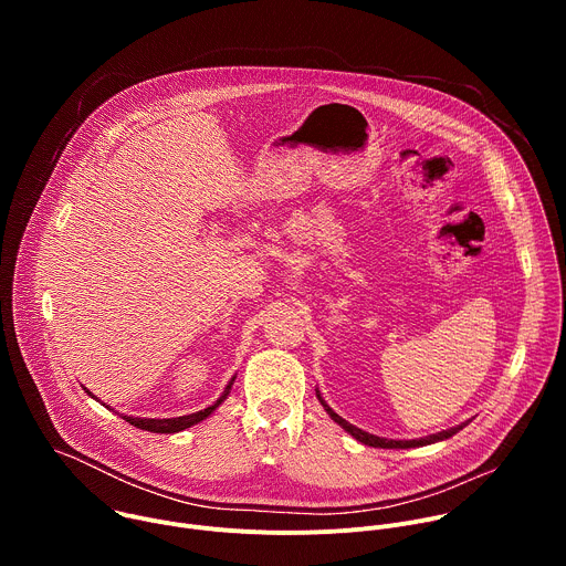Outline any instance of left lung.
Instances as JSON below:
<instances>
[{
    "instance_id": "1",
    "label": "left lung",
    "mask_w": 566,
    "mask_h": 566,
    "mask_svg": "<svg viewBox=\"0 0 566 566\" xmlns=\"http://www.w3.org/2000/svg\"><path fill=\"white\" fill-rule=\"evenodd\" d=\"M315 396H317V400L322 402V408L327 410V415L345 430V432H349L356 441H360V443H365V446H371V448H400V450H406V448H421V446H430V443H437V441H443V439H450L452 434H457L459 430H463L465 426H468V421L465 423H461V426H454V428H450V430H443V432H437V434H430V437H421V439H410V441H396V439H382V437H376V434H369V432H365V430H360V428H356V426H352V423H347L343 417H338L329 406H327V400L319 396V391L315 389Z\"/></svg>"
}]
</instances>
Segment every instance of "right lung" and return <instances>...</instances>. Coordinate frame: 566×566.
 <instances>
[{"label":"right lung","mask_w":566,"mask_h":566,"mask_svg":"<svg viewBox=\"0 0 566 566\" xmlns=\"http://www.w3.org/2000/svg\"><path fill=\"white\" fill-rule=\"evenodd\" d=\"M232 382H234V376L230 378V382L226 385V389H223V394L212 402L210 408H206V410H199V412H195V415H186V417H175V419H140V417H123L129 426H134V428H140V430H147V432H156V434H175V432H181V430H186V428H192V426H197V423H201L203 419H208L221 402L228 398V394H230V387H232ZM87 389V387H85ZM87 394L92 396V398H96L90 389H87ZM107 408V406H105Z\"/></svg>","instance_id":"obj_1"}]
</instances>
